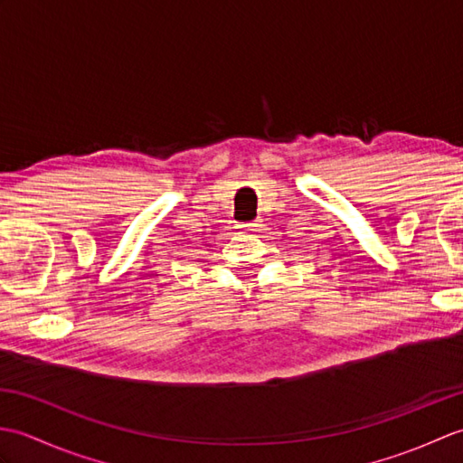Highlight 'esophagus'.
I'll list each match as a JSON object with an SVG mask.
<instances>
[{"label":"esophagus","mask_w":463,"mask_h":463,"mask_svg":"<svg viewBox=\"0 0 463 463\" xmlns=\"http://www.w3.org/2000/svg\"><path fill=\"white\" fill-rule=\"evenodd\" d=\"M239 229H241V232H259L260 224L259 222H247V224H241Z\"/></svg>","instance_id":"esophagus-1"}]
</instances>
